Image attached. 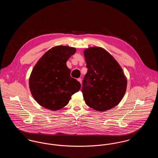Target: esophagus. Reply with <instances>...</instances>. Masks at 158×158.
<instances>
[{"mask_svg": "<svg viewBox=\"0 0 158 158\" xmlns=\"http://www.w3.org/2000/svg\"><path fill=\"white\" fill-rule=\"evenodd\" d=\"M77 81H78L79 82L81 83H82V79H81V78H78V79H77Z\"/></svg>", "mask_w": 158, "mask_h": 158, "instance_id": "esophagus-1", "label": "esophagus"}]
</instances>
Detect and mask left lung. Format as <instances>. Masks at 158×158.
<instances>
[{
	"label": "left lung",
	"instance_id": "left-lung-1",
	"mask_svg": "<svg viewBox=\"0 0 158 158\" xmlns=\"http://www.w3.org/2000/svg\"><path fill=\"white\" fill-rule=\"evenodd\" d=\"M88 71L83 80L82 92L86 104L104 111L118 105L127 88V79L113 56L100 47L84 51Z\"/></svg>",
	"mask_w": 158,
	"mask_h": 158
}]
</instances>
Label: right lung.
Masks as SVG:
<instances>
[{"label": "right lung", "instance_id": "obj_1", "mask_svg": "<svg viewBox=\"0 0 158 158\" xmlns=\"http://www.w3.org/2000/svg\"><path fill=\"white\" fill-rule=\"evenodd\" d=\"M76 49L57 46L38 60L30 77V88L38 103L50 110H60L68 104L71 96L81 89V83L70 76L66 62Z\"/></svg>", "mask_w": 158, "mask_h": 158}]
</instances>
